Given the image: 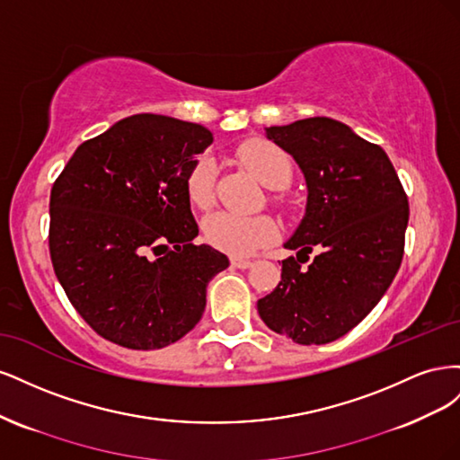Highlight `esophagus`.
Instances as JSON below:
<instances>
[{"label": "esophagus", "instance_id": "obj_1", "mask_svg": "<svg viewBox=\"0 0 460 460\" xmlns=\"http://www.w3.org/2000/svg\"><path fill=\"white\" fill-rule=\"evenodd\" d=\"M230 262H232V267H235V269H242V270H245V269H249L252 267V261L249 259H240V257H232L230 259Z\"/></svg>", "mask_w": 460, "mask_h": 460}]
</instances>
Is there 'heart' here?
Instances as JSON below:
<instances>
[{"mask_svg": "<svg viewBox=\"0 0 460 460\" xmlns=\"http://www.w3.org/2000/svg\"><path fill=\"white\" fill-rule=\"evenodd\" d=\"M235 157L262 186L280 190L291 178V163L278 146L264 140H249L238 147ZM215 159L201 155L188 169L184 188L190 203L198 208L211 207L215 201ZM280 228L269 215H235L218 211L203 220V235L213 247L234 257H245L272 243Z\"/></svg>", "mask_w": 460, "mask_h": 460, "instance_id": "b5f03b06", "label": "heart"}]
</instances>
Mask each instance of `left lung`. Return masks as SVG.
I'll return each mask as SVG.
<instances>
[{"label":"left lung","instance_id":"1","mask_svg":"<svg viewBox=\"0 0 460 460\" xmlns=\"http://www.w3.org/2000/svg\"><path fill=\"white\" fill-rule=\"evenodd\" d=\"M264 136L299 164L307 205L284 243L297 253L282 261L280 284L257 309L264 324L296 343H330L394 282L409 222L405 190L385 151L340 120L303 119Z\"/></svg>","mask_w":460,"mask_h":460}]
</instances>
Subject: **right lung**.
Masks as SVG:
<instances>
[{"mask_svg": "<svg viewBox=\"0 0 460 460\" xmlns=\"http://www.w3.org/2000/svg\"><path fill=\"white\" fill-rule=\"evenodd\" d=\"M213 144L201 124L132 115L76 147L49 198V253L68 301L102 338L161 349L205 311L228 267L199 234L184 178Z\"/></svg>", "mask_w": 460, "mask_h": 460, "instance_id": "right-lung-1", "label": "right lung"}]
</instances>
